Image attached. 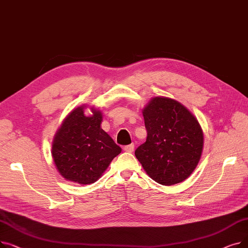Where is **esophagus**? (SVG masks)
<instances>
[{
  "instance_id": "esophagus-1",
  "label": "esophagus",
  "mask_w": 248,
  "mask_h": 248,
  "mask_svg": "<svg viewBox=\"0 0 248 248\" xmlns=\"http://www.w3.org/2000/svg\"><path fill=\"white\" fill-rule=\"evenodd\" d=\"M124 150L127 153H133L134 150H135V145L134 144H131V145H127V146H124Z\"/></svg>"
}]
</instances>
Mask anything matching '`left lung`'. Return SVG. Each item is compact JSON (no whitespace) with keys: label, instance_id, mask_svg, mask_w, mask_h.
<instances>
[{"label":"left lung","instance_id":"left-lung-1","mask_svg":"<svg viewBox=\"0 0 248 248\" xmlns=\"http://www.w3.org/2000/svg\"><path fill=\"white\" fill-rule=\"evenodd\" d=\"M148 137L135 152L147 174L171 186L187 179L198 165L203 133L195 116L178 101L154 97L142 110Z\"/></svg>","mask_w":248,"mask_h":248}]
</instances>
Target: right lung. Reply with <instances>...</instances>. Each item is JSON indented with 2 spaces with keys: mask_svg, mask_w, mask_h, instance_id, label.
<instances>
[{
  "mask_svg": "<svg viewBox=\"0 0 248 248\" xmlns=\"http://www.w3.org/2000/svg\"><path fill=\"white\" fill-rule=\"evenodd\" d=\"M93 113L85 116L83 107L75 108L58 129L52 146L59 173L81 185L94 183L122 152L100 127L101 112L93 109Z\"/></svg>",
  "mask_w": 248,
  "mask_h": 248,
  "instance_id": "right-lung-1",
  "label": "right lung"
}]
</instances>
